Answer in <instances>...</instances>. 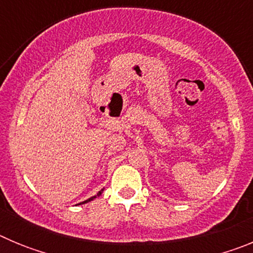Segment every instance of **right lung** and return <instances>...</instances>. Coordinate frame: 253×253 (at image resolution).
Here are the masks:
<instances>
[{"mask_svg": "<svg viewBox=\"0 0 253 253\" xmlns=\"http://www.w3.org/2000/svg\"><path fill=\"white\" fill-rule=\"evenodd\" d=\"M102 191H104V189H102V190H101V191H99V194H97V195L92 196V198H90V199H87V200H84V202L80 203V205H81V204H86V203H88V202H91V200H93V199H96V198H97V196H100V195H101V193H102Z\"/></svg>", "mask_w": 253, "mask_h": 253, "instance_id": "1", "label": "right lung"}]
</instances>
